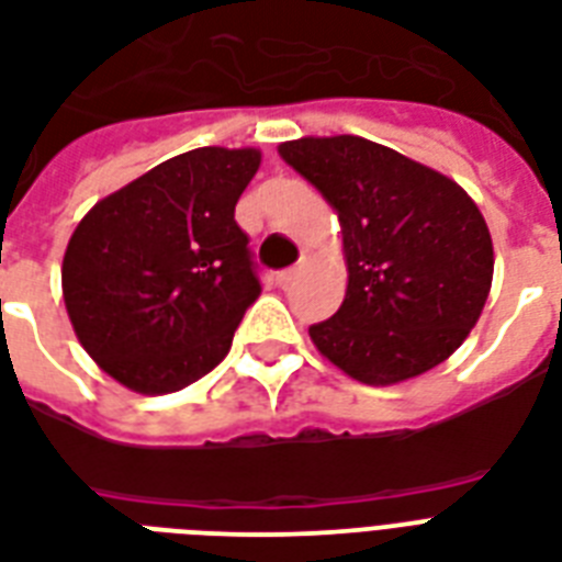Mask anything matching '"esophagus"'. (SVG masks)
Segmentation results:
<instances>
[{"mask_svg":"<svg viewBox=\"0 0 562 562\" xmlns=\"http://www.w3.org/2000/svg\"><path fill=\"white\" fill-rule=\"evenodd\" d=\"M295 278H299V267H293V269H284V272H278V284L281 286H290L295 281Z\"/></svg>","mask_w":562,"mask_h":562,"instance_id":"esophagus-1","label":"esophagus"}]
</instances>
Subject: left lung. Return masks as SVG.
<instances>
[{"instance_id":"1","label":"left lung","mask_w":562,"mask_h":562,"mask_svg":"<svg viewBox=\"0 0 562 562\" xmlns=\"http://www.w3.org/2000/svg\"><path fill=\"white\" fill-rule=\"evenodd\" d=\"M278 155L342 228L346 299L307 330L322 358L369 386L402 384L451 358L493 286V237L472 195L355 134L286 140Z\"/></svg>"}]
</instances>
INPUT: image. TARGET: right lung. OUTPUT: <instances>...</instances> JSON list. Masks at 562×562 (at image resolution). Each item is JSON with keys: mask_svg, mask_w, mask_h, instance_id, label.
Here are the masks:
<instances>
[{"mask_svg": "<svg viewBox=\"0 0 562 562\" xmlns=\"http://www.w3.org/2000/svg\"><path fill=\"white\" fill-rule=\"evenodd\" d=\"M258 167V149L184 151L76 225L60 267L69 322L99 369L134 393H176L232 349L260 295L234 220Z\"/></svg>", "mask_w": 562, "mask_h": 562, "instance_id": "add662e5", "label": "right lung"}]
</instances>
